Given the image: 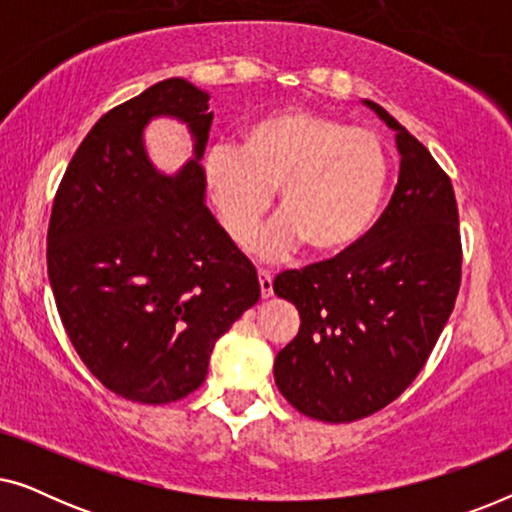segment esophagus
I'll return each mask as SVG.
<instances>
[{
	"label": "esophagus",
	"mask_w": 512,
	"mask_h": 512,
	"mask_svg": "<svg viewBox=\"0 0 512 512\" xmlns=\"http://www.w3.org/2000/svg\"><path fill=\"white\" fill-rule=\"evenodd\" d=\"M258 284H261V298H270L272 293V275L268 270H258Z\"/></svg>",
	"instance_id": "34e87169"
}]
</instances>
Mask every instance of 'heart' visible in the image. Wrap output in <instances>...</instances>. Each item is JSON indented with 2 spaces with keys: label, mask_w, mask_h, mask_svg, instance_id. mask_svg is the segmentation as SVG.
<instances>
[{
  "label": "heart",
  "mask_w": 512,
  "mask_h": 512,
  "mask_svg": "<svg viewBox=\"0 0 512 512\" xmlns=\"http://www.w3.org/2000/svg\"><path fill=\"white\" fill-rule=\"evenodd\" d=\"M205 172L223 228L240 247L279 188L282 216L254 244L263 258L300 242L314 256L345 254L375 226L389 186L387 151L373 132L307 109L256 118L240 149L209 151Z\"/></svg>",
  "instance_id": "heart-1"
}]
</instances>
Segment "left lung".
<instances>
[{
    "mask_svg": "<svg viewBox=\"0 0 512 512\" xmlns=\"http://www.w3.org/2000/svg\"><path fill=\"white\" fill-rule=\"evenodd\" d=\"M401 156L389 207L345 254L282 272L300 331L275 359L293 408L342 424L382 410L410 387L454 310L461 282L459 212L447 174L380 104Z\"/></svg>",
    "mask_w": 512,
    "mask_h": 512,
    "instance_id": "left-lung-1",
    "label": "left lung"
}]
</instances>
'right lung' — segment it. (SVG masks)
<instances>
[{
  "instance_id": "add662e5",
  "label": "right lung",
  "mask_w": 512,
  "mask_h": 512,
  "mask_svg": "<svg viewBox=\"0 0 512 512\" xmlns=\"http://www.w3.org/2000/svg\"><path fill=\"white\" fill-rule=\"evenodd\" d=\"M153 117L184 122L194 156L160 173ZM209 93L165 79L111 109L69 163L48 223V279L90 373L135 403L179 401L207 377L216 340L261 298L254 265L205 205Z\"/></svg>"
}]
</instances>
